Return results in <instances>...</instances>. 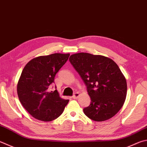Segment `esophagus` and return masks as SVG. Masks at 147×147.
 Here are the masks:
<instances>
[{"mask_svg": "<svg viewBox=\"0 0 147 147\" xmlns=\"http://www.w3.org/2000/svg\"><path fill=\"white\" fill-rule=\"evenodd\" d=\"M80 93L79 92H76V93H74V94L73 96H72V98H73V99H78V97L80 96Z\"/></svg>", "mask_w": 147, "mask_h": 147, "instance_id": "obj_1", "label": "esophagus"}]
</instances>
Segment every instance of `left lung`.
<instances>
[{
	"label": "left lung",
	"instance_id": "8db88e82",
	"mask_svg": "<svg viewBox=\"0 0 147 147\" xmlns=\"http://www.w3.org/2000/svg\"><path fill=\"white\" fill-rule=\"evenodd\" d=\"M69 61L87 87L91 100L84 109L88 118L96 121L107 120L118 113L126 99V78L118 65L102 55L78 53Z\"/></svg>",
	"mask_w": 147,
	"mask_h": 147
}]
</instances>
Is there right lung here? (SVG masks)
<instances>
[{
    "instance_id": "add662e5",
    "label": "right lung",
    "mask_w": 147,
    "mask_h": 147,
    "mask_svg": "<svg viewBox=\"0 0 147 147\" xmlns=\"http://www.w3.org/2000/svg\"><path fill=\"white\" fill-rule=\"evenodd\" d=\"M70 54L53 53L31 60L23 69L17 84L21 104L36 119L51 121L62 114L69 100L61 98L57 90H48L55 77Z\"/></svg>"
}]
</instances>
